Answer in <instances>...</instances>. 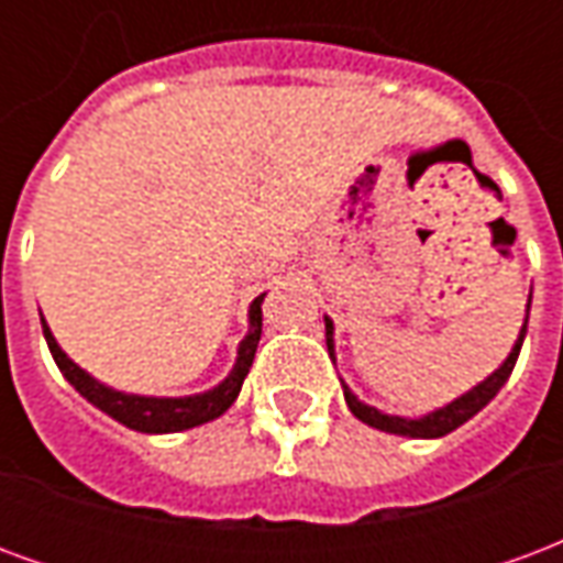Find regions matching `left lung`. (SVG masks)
Wrapping results in <instances>:
<instances>
[{
    "instance_id": "left-lung-1",
    "label": "left lung",
    "mask_w": 563,
    "mask_h": 563,
    "mask_svg": "<svg viewBox=\"0 0 563 563\" xmlns=\"http://www.w3.org/2000/svg\"><path fill=\"white\" fill-rule=\"evenodd\" d=\"M531 307V301H528ZM525 331H528V319H525V325L519 331V341L512 346V353L507 355V362L497 367L495 374L488 379H483L476 389H471L467 395H461L459 401L446 404V407H440L434 413L422 416V419H404V416H389V413H379L377 407H367L355 398L353 391L343 386V398H346V407L353 410L355 419H362L371 428H379V431H389V434H401V437H443L449 431H455L459 424H464L467 419L483 410L485 404L495 398L500 386L507 383L509 374H512V367H516V358H519L521 341H525ZM325 343H329V355H334V325H331V319H325Z\"/></svg>"
}]
</instances>
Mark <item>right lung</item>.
Masks as SVG:
<instances>
[{
  "mask_svg": "<svg viewBox=\"0 0 563 563\" xmlns=\"http://www.w3.org/2000/svg\"><path fill=\"white\" fill-rule=\"evenodd\" d=\"M262 298L250 305V331L238 346V362H234L232 374L222 379L217 389L205 391V395H189V398H144V395H126V391H114L102 386L99 379H92L87 371H80L71 358H68L59 343L54 341V334L47 329V322L42 319L44 341L51 346L56 367L63 371V377L75 386V389L96 404L102 413L117 419L120 424H126L132 431H144V434H172V431H186V428H196L210 419L222 416L238 398V391L244 386V377L250 374L253 365V355H256L258 338H262Z\"/></svg>",
  "mask_w": 563,
  "mask_h": 563,
  "instance_id": "1",
  "label": "right lung"
}]
</instances>
